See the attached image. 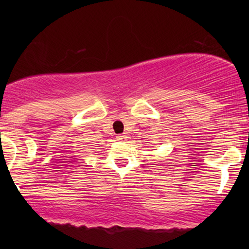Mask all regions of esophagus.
Masks as SVG:
<instances>
[{
	"label": "esophagus",
	"instance_id": "34e87169",
	"mask_svg": "<svg viewBox=\"0 0 249 249\" xmlns=\"http://www.w3.org/2000/svg\"><path fill=\"white\" fill-rule=\"evenodd\" d=\"M117 139H118V141H120V142L124 141V139H125V135H122V134L118 135V136H117Z\"/></svg>",
	"mask_w": 249,
	"mask_h": 249
}]
</instances>
